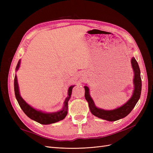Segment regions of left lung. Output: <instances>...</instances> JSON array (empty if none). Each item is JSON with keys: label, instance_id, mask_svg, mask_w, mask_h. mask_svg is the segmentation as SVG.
<instances>
[{"label": "left lung", "instance_id": "obj_1", "mask_svg": "<svg viewBox=\"0 0 153 153\" xmlns=\"http://www.w3.org/2000/svg\"><path fill=\"white\" fill-rule=\"evenodd\" d=\"M131 62L134 73H135V76H134L133 78L135 89H134V92L131 98L126 103H125L121 107L113 110H105L97 108L94 103L93 100L91 98L89 88L87 86L84 87L85 100L89 103V106L91 113L95 116L108 121H115L117 120L121 119L127 116L131 112L133 108L135 107V105L140 97L142 90V80L140 77V70L138 62L134 57L131 59Z\"/></svg>", "mask_w": 153, "mask_h": 153}]
</instances>
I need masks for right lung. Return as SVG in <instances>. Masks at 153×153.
I'll list each match as a JSON object with an SVG mask.
<instances>
[{
    "instance_id": "obj_1",
    "label": "right lung",
    "mask_w": 153,
    "mask_h": 153,
    "mask_svg": "<svg viewBox=\"0 0 153 153\" xmlns=\"http://www.w3.org/2000/svg\"><path fill=\"white\" fill-rule=\"evenodd\" d=\"M20 61H18L17 64V66L16 67V71L20 67ZM73 87V86H71L69 88L68 97L66 98L65 101H64L63 109L57 112L47 114L41 112V111L36 110V109L31 107L30 105L27 104L25 101L22 99V98L20 95L19 89H18V85L17 82V78L16 75L15 76V81H14V88H15V96L18 103L19 104L22 110L24 111V112L30 119L34 120V121L38 122L41 124H49L55 123L59 121H61V120L65 118L68 114V102L71 97Z\"/></svg>"
}]
</instances>
